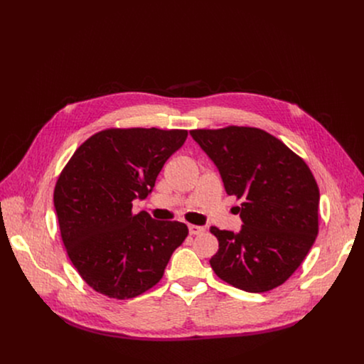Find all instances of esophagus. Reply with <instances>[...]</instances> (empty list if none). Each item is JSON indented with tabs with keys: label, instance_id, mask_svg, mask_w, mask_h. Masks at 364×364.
Wrapping results in <instances>:
<instances>
[{
	"label": "esophagus",
	"instance_id": "1",
	"mask_svg": "<svg viewBox=\"0 0 364 364\" xmlns=\"http://www.w3.org/2000/svg\"><path fill=\"white\" fill-rule=\"evenodd\" d=\"M188 232H190V235L196 236V235H200V233H203V232H204V228H203V226L190 225V226H188Z\"/></svg>",
	"mask_w": 364,
	"mask_h": 364
}]
</instances>
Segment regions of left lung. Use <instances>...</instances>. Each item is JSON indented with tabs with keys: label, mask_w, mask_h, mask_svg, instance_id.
<instances>
[{
	"label": "left lung",
	"mask_w": 364,
	"mask_h": 364,
	"mask_svg": "<svg viewBox=\"0 0 364 364\" xmlns=\"http://www.w3.org/2000/svg\"><path fill=\"white\" fill-rule=\"evenodd\" d=\"M229 196L242 198L239 232H210L219 250L215 274L246 292L282 285L302 264L318 235L320 191L313 173L284 142L246 127L194 129Z\"/></svg>",
	"instance_id": "obj_1"
}]
</instances>
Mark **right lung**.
Wrapping results in <instances>:
<instances>
[{
    "label": "right lung",
    "mask_w": 364,
    "mask_h": 364,
    "mask_svg": "<svg viewBox=\"0 0 364 364\" xmlns=\"http://www.w3.org/2000/svg\"><path fill=\"white\" fill-rule=\"evenodd\" d=\"M187 131L107 129L72 155L55 188V209L72 264L95 291L117 299L160 282L188 229L180 222L132 215Z\"/></svg>",
    "instance_id": "1"
}]
</instances>
